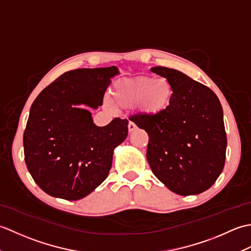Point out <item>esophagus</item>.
Listing matches in <instances>:
<instances>
[{"label": "esophagus", "instance_id": "34e87169", "mask_svg": "<svg viewBox=\"0 0 251 251\" xmlns=\"http://www.w3.org/2000/svg\"><path fill=\"white\" fill-rule=\"evenodd\" d=\"M136 129H137V126H136L135 123L129 122V123H128V130H129V132L135 131Z\"/></svg>", "mask_w": 251, "mask_h": 251}]
</instances>
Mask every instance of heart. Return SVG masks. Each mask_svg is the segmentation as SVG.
<instances>
[{"instance_id": "b5f03b06", "label": "heart", "mask_w": 251, "mask_h": 251, "mask_svg": "<svg viewBox=\"0 0 251 251\" xmlns=\"http://www.w3.org/2000/svg\"><path fill=\"white\" fill-rule=\"evenodd\" d=\"M112 94L116 105L138 104L143 114L157 115L172 103L174 88L166 78L140 76L117 83Z\"/></svg>"}]
</instances>
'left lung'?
Here are the masks:
<instances>
[{
    "label": "left lung",
    "instance_id": "obj_1",
    "mask_svg": "<svg viewBox=\"0 0 251 251\" xmlns=\"http://www.w3.org/2000/svg\"><path fill=\"white\" fill-rule=\"evenodd\" d=\"M151 71L172 84V103L157 115L137 114L129 120L148 132L147 158L155 177L179 195L200 194L225 167L221 103L210 88L182 72L165 67Z\"/></svg>",
    "mask_w": 251,
    "mask_h": 251
}]
</instances>
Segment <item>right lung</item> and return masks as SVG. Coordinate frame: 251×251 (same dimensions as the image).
Listing matches in <instances>:
<instances>
[{"mask_svg": "<svg viewBox=\"0 0 251 251\" xmlns=\"http://www.w3.org/2000/svg\"><path fill=\"white\" fill-rule=\"evenodd\" d=\"M116 67L68 71L31 105L24 134L25 161L37 185L50 196L77 201L103 182L114 149L128 135V121L94 124L88 110L102 105Z\"/></svg>", "mask_w": 251, "mask_h": 251, "instance_id": "obj_1", "label": "right lung"}]
</instances>
